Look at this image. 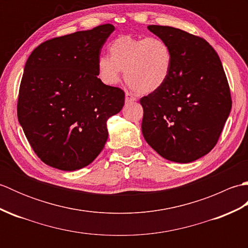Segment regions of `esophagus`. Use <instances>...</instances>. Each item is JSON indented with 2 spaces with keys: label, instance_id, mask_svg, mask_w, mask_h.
<instances>
[{
  "label": "esophagus",
  "instance_id": "1",
  "mask_svg": "<svg viewBox=\"0 0 248 248\" xmlns=\"http://www.w3.org/2000/svg\"><path fill=\"white\" fill-rule=\"evenodd\" d=\"M134 101H136V98L133 97L131 93H125V102L129 103V102H134Z\"/></svg>",
  "mask_w": 248,
  "mask_h": 248
}]
</instances>
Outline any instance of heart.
<instances>
[{
    "mask_svg": "<svg viewBox=\"0 0 248 248\" xmlns=\"http://www.w3.org/2000/svg\"><path fill=\"white\" fill-rule=\"evenodd\" d=\"M108 56L97 61V75L104 85L115 86L124 71L128 85L140 93H154L165 85L172 71L173 55L157 37L119 36L108 45Z\"/></svg>",
    "mask_w": 248,
    "mask_h": 248,
    "instance_id": "1",
    "label": "heart"
}]
</instances>
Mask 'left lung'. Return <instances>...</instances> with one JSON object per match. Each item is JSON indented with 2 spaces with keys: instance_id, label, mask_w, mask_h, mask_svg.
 I'll return each mask as SVG.
<instances>
[{
  "instance_id": "obj_1",
  "label": "left lung",
  "mask_w": 248,
  "mask_h": 248,
  "mask_svg": "<svg viewBox=\"0 0 248 248\" xmlns=\"http://www.w3.org/2000/svg\"><path fill=\"white\" fill-rule=\"evenodd\" d=\"M148 30L170 45L173 62L165 85L140 100L141 132L164 159L193 162L214 148L230 114L232 101L222 62L198 36L171 26Z\"/></svg>"
}]
</instances>
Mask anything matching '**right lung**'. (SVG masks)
<instances>
[{"label":"right lung","mask_w":248,"mask_h":248,"mask_svg":"<svg viewBox=\"0 0 248 248\" xmlns=\"http://www.w3.org/2000/svg\"><path fill=\"white\" fill-rule=\"evenodd\" d=\"M112 24L46 40L26 61L18 119L46 165L72 171L96 159L108 140V119L119 113L124 93L99 80L97 61Z\"/></svg>","instance_id":"add662e5"}]
</instances>
